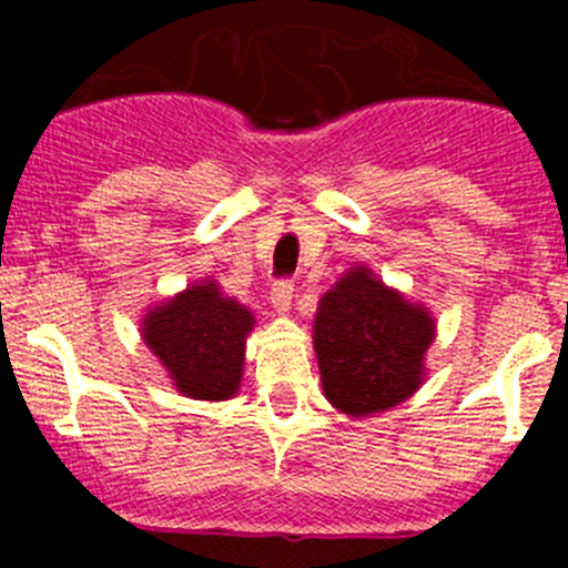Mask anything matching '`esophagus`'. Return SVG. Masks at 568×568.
Wrapping results in <instances>:
<instances>
[{"label": "esophagus", "mask_w": 568, "mask_h": 568, "mask_svg": "<svg viewBox=\"0 0 568 568\" xmlns=\"http://www.w3.org/2000/svg\"><path fill=\"white\" fill-rule=\"evenodd\" d=\"M268 302H272V307L280 313V316H285V313L291 311V302H294V285L285 283V280L283 283H274Z\"/></svg>", "instance_id": "esophagus-1"}]
</instances>
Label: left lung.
Masks as SVG:
<instances>
[{"mask_svg":"<svg viewBox=\"0 0 568 568\" xmlns=\"http://www.w3.org/2000/svg\"><path fill=\"white\" fill-rule=\"evenodd\" d=\"M437 321L420 302L382 283L359 263L318 300L313 321L321 387L348 417H376L426 382V352Z\"/></svg>","mask_w":568,"mask_h":568,"instance_id":"1","label":"left lung"}]
</instances>
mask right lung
Returning <instances> with one entry per match:
<instances>
[{"mask_svg": "<svg viewBox=\"0 0 568 568\" xmlns=\"http://www.w3.org/2000/svg\"><path fill=\"white\" fill-rule=\"evenodd\" d=\"M255 329L250 307L222 294L216 280L186 285L148 307L140 332L173 387L194 400H227L244 376L247 335Z\"/></svg>", "mask_w": 568, "mask_h": 568, "instance_id": "1", "label": "right lung"}]
</instances>
